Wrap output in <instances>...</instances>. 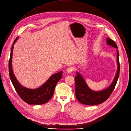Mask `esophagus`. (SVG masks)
<instances>
[{
    "label": "esophagus",
    "instance_id": "34e87169",
    "mask_svg": "<svg viewBox=\"0 0 131 131\" xmlns=\"http://www.w3.org/2000/svg\"><path fill=\"white\" fill-rule=\"evenodd\" d=\"M74 71V68L73 67H69L67 68L66 71L68 73H71Z\"/></svg>",
    "mask_w": 131,
    "mask_h": 131
}]
</instances>
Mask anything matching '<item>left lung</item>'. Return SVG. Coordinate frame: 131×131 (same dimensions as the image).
Segmentation results:
<instances>
[{
    "label": "left lung",
    "mask_w": 131,
    "mask_h": 131,
    "mask_svg": "<svg viewBox=\"0 0 131 131\" xmlns=\"http://www.w3.org/2000/svg\"><path fill=\"white\" fill-rule=\"evenodd\" d=\"M106 43L110 46L118 48L115 42L110 38L106 39ZM117 71L114 80L108 88L99 92L91 90L87 85L82 76L77 73L75 77V95L77 100L80 103L87 105H96L101 104L106 101L114 91L116 85L119 75L120 64L119 62L118 50L117 52Z\"/></svg>",
    "instance_id": "8db88e82"
}]
</instances>
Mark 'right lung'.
I'll use <instances>...</instances> for the list:
<instances>
[{
    "label": "right lung",
    "instance_id": "1",
    "mask_svg": "<svg viewBox=\"0 0 131 131\" xmlns=\"http://www.w3.org/2000/svg\"><path fill=\"white\" fill-rule=\"evenodd\" d=\"M18 38V37H17L13 43L8 64L9 73L12 84L20 97L26 103L30 105H41L45 104L49 101L53 96L56 85L62 77L63 71H60L50 76L47 81L38 89L31 90L21 86L16 80L12 66L14 45Z\"/></svg>",
    "mask_w": 131,
    "mask_h": 131
}]
</instances>
